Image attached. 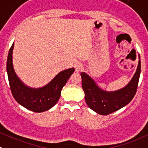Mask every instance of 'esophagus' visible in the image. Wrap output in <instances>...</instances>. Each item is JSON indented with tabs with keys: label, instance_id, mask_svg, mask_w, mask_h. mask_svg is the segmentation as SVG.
Listing matches in <instances>:
<instances>
[{
	"label": "esophagus",
	"instance_id": "obj_1",
	"mask_svg": "<svg viewBox=\"0 0 148 148\" xmlns=\"http://www.w3.org/2000/svg\"><path fill=\"white\" fill-rule=\"evenodd\" d=\"M82 69H83V66H82L81 63H77L75 66V70L77 71H82Z\"/></svg>",
	"mask_w": 148,
	"mask_h": 148
}]
</instances>
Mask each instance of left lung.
Instances as JSON below:
<instances>
[{
    "label": "left lung",
    "mask_w": 148,
    "mask_h": 148,
    "mask_svg": "<svg viewBox=\"0 0 148 148\" xmlns=\"http://www.w3.org/2000/svg\"><path fill=\"white\" fill-rule=\"evenodd\" d=\"M140 72L141 61L139 60L136 71L130 82L123 88L113 92L100 89L88 75L81 73L82 86L88 106L101 115H108L125 106L135 96Z\"/></svg>",
    "instance_id": "1"
}]
</instances>
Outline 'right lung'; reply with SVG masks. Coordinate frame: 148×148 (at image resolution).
<instances>
[{
  "instance_id": "1",
  "label": "right lung",
  "mask_w": 148,
  "mask_h": 148,
  "mask_svg": "<svg viewBox=\"0 0 148 148\" xmlns=\"http://www.w3.org/2000/svg\"><path fill=\"white\" fill-rule=\"evenodd\" d=\"M13 47L14 43L8 54L6 71L9 86L14 99L20 105L33 112H43L51 108L59 100L61 90L74 71V69L61 71L44 87L31 88L25 86L14 72L12 65Z\"/></svg>"
}]
</instances>
